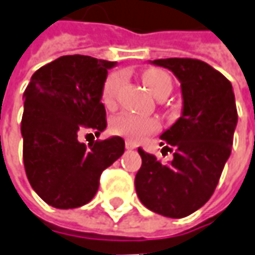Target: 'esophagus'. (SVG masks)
<instances>
[{
	"label": "esophagus",
	"instance_id": "34e87169",
	"mask_svg": "<svg viewBox=\"0 0 255 255\" xmlns=\"http://www.w3.org/2000/svg\"><path fill=\"white\" fill-rule=\"evenodd\" d=\"M126 148H127V149H135L136 144L135 142H132V141H129V139H127V141H126Z\"/></svg>",
	"mask_w": 255,
	"mask_h": 255
}]
</instances>
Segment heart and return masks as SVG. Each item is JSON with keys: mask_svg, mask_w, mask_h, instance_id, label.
Listing matches in <instances>:
<instances>
[{"mask_svg": "<svg viewBox=\"0 0 255 255\" xmlns=\"http://www.w3.org/2000/svg\"><path fill=\"white\" fill-rule=\"evenodd\" d=\"M142 82L148 90L158 99L166 97L172 90L171 76L161 69H148L142 73ZM123 83V73L114 72L107 76L101 89V101L104 106L113 107L116 104L117 93ZM111 131L116 135L124 136L131 141H141L146 135L155 134L161 129V123L154 117L136 116L132 113H120L111 120Z\"/></svg>", "mask_w": 255, "mask_h": 255, "instance_id": "heart-1", "label": "heart"}]
</instances>
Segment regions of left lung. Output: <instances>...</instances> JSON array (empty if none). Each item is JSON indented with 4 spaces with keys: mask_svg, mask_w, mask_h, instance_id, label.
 Returning <instances> with one entry per match:
<instances>
[{
    "mask_svg": "<svg viewBox=\"0 0 255 255\" xmlns=\"http://www.w3.org/2000/svg\"><path fill=\"white\" fill-rule=\"evenodd\" d=\"M180 80L183 113L163 132L161 145L173 154L162 165L138 148L142 165L135 175V190L145 207L158 215L180 219L192 215L213 195L232 154L237 109L232 83L199 59H156Z\"/></svg>",
    "mask_w": 255,
    "mask_h": 255,
    "instance_id": "obj_1",
    "label": "left lung"
}]
</instances>
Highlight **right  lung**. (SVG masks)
Here are the masks:
<instances>
[{"instance_id": "right-lung-1", "label": "right lung", "mask_w": 255, "mask_h": 255, "mask_svg": "<svg viewBox=\"0 0 255 255\" xmlns=\"http://www.w3.org/2000/svg\"><path fill=\"white\" fill-rule=\"evenodd\" d=\"M116 63L67 55L38 69L23 92V166L33 190L56 209L89 203L106 168L124 154L121 136L82 144L107 127L101 89ZM93 135V134H87Z\"/></svg>"}]
</instances>
